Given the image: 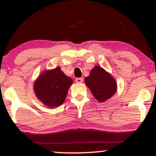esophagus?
<instances>
[{
	"label": "esophagus",
	"instance_id": "34e87169",
	"mask_svg": "<svg viewBox=\"0 0 156 156\" xmlns=\"http://www.w3.org/2000/svg\"><path fill=\"white\" fill-rule=\"evenodd\" d=\"M75 82L76 83H82L83 82V78H76Z\"/></svg>",
	"mask_w": 156,
	"mask_h": 156
}]
</instances>
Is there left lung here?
I'll list each match as a JSON object with an SVG mask.
<instances>
[{
	"label": "left lung",
	"mask_w": 156,
	"mask_h": 156,
	"mask_svg": "<svg viewBox=\"0 0 156 156\" xmlns=\"http://www.w3.org/2000/svg\"><path fill=\"white\" fill-rule=\"evenodd\" d=\"M85 84L99 101H105L116 93V81L109 73L99 66L91 69L89 76L85 78Z\"/></svg>",
	"instance_id": "1"
}]
</instances>
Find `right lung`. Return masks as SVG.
Masks as SVG:
<instances>
[{
    "mask_svg": "<svg viewBox=\"0 0 156 156\" xmlns=\"http://www.w3.org/2000/svg\"><path fill=\"white\" fill-rule=\"evenodd\" d=\"M72 82V79L66 76L60 67H57L42 73L35 81L34 90L44 105L56 107L65 101Z\"/></svg>",
    "mask_w": 156,
    "mask_h": 156,
    "instance_id": "obj_1",
    "label": "right lung"
}]
</instances>
